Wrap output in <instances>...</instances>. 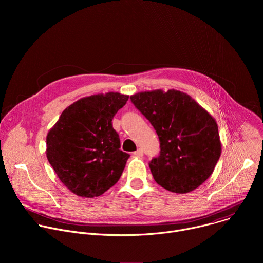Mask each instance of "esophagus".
<instances>
[{
	"label": "esophagus",
	"mask_w": 263,
	"mask_h": 263,
	"mask_svg": "<svg viewBox=\"0 0 263 263\" xmlns=\"http://www.w3.org/2000/svg\"><path fill=\"white\" fill-rule=\"evenodd\" d=\"M133 155L134 156H137V157H141V156H143V151L141 148H138V149H136V151L133 153Z\"/></svg>",
	"instance_id": "esophagus-1"
}]
</instances>
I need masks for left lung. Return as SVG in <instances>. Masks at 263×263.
Masks as SVG:
<instances>
[{
	"mask_svg": "<svg viewBox=\"0 0 263 263\" xmlns=\"http://www.w3.org/2000/svg\"><path fill=\"white\" fill-rule=\"evenodd\" d=\"M130 99L159 137L160 154L148 163L154 180L176 194L198 189L220 156L215 120L191 96L175 89L138 92Z\"/></svg>",
	"mask_w": 263,
	"mask_h": 263,
	"instance_id": "left-lung-1",
	"label": "left lung"
}]
</instances>
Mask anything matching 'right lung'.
I'll use <instances>...</instances> for the list:
<instances>
[{"label": "right lung", "mask_w": 263, "mask_h": 263, "mask_svg": "<svg viewBox=\"0 0 263 263\" xmlns=\"http://www.w3.org/2000/svg\"><path fill=\"white\" fill-rule=\"evenodd\" d=\"M129 96L108 92L69 105L47 135V158L74 195L95 198L121 178L130 155L121 151L112 119Z\"/></svg>", "instance_id": "obj_1"}]
</instances>
